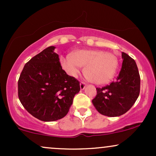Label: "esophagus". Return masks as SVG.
<instances>
[{"label":"esophagus","mask_w":156,"mask_h":156,"mask_svg":"<svg viewBox=\"0 0 156 156\" xmlns=\"http://www.w3.org/2000/svg\"><path fill=\"white\" fill-rule=\"evenodd\" d=\"M86 86H87V84L84 83V82H80V88L81 90H83V89H85Z\"/></svg>","instance_id":"esophagus-1"}]
</instances>
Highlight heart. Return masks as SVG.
<instances>
[{
	"instance_id": "b5f03b06",
	"label": "heart",
	"mask_w": 156,
	"mask_h": 156,
	"mask_svg": "<svg viewBox=\"0 0 156 156\" xmlns=\"http://www.w3.org/2000/svg\"><path fill=\"white\" fill-rule=\"evenodd\" d=\"M60 62L64 70L73 77L78 76L80 67H84L85 76L96 84L111 81L119 65L117 55L101 50H77L70 55L61 57Z\"/></svg>"
}]
</instances>
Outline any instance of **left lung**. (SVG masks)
<instances>
[{"mask_svg":"<svg viewBox=\"0 0 156 156\" xmlns=\"http://www.w3.org/2000/svg\"><path fill=\"white\" fill-rule=\"evenodd\" d=\"M122 64L116 81L96 88L92 103L98 112L108 117H119L133 106L140 92V76L136 62L122 53Z\"/></svg>","mask_w":156,"mask_h":156,"instance_id":"1","label":"left lung"}]
</instances>
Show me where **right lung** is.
Returning <instances> with one entry per match:
<instances>
[{
    "label": "right lung",
    "mask_w": 156,
    "mask_h": 156,
    "mask_svg": "<svg viewBox=\"0 0 156 156\" xmlns=\"http://www.w3.org/2000/svg\"><path fill=\"white\" fill-rule=\"evenodd\" d=\"M54 46H50L25 64L18 80L20 103L32 116L44 122L67 115L80 83L62 69Z\"/></svg>",
    "instance_id": "obj_1"
}]
</instances>
